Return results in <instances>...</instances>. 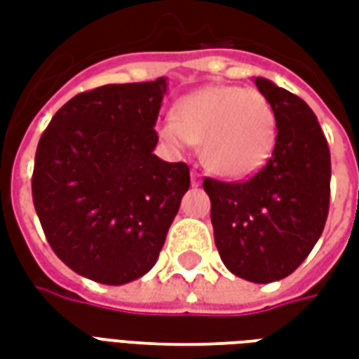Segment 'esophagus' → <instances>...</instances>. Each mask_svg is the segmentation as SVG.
<instances>
[{"label": "esophagus", "mask_w": 359, "mask_h": 359, "mask_svg": "<svg viewBox=\"0 0 359 359\" xmlns=\"http://www.w3.org/2000/svg\"><path fill=\"white\" fill-rule=\"evenodd\" d=\"M200 180H202V175L198 169H192V187H198L200 184Z\"/></svg>", "instance_id": "1"}]
</instances>
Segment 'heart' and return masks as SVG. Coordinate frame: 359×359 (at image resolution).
Masks as SVG:
<instances>
[{
  "label": "heart",
  "mask_w": 359,
  "mask_h": 359,
  "mask_svg": "<svg viewBox=\"0 0 359 359\" xmlns=\"http://www.w3.org/2000/svg\"><path fill=\"white\" fill-rule=\"evenodd\" d=\"M175 148L202 146L211 171L244 179L259 171L273 154L277 118L259 90L242 86H208L184 95L172 118L157 128Z\"/></svg>",
  "instance_id": "obj_1"
}]
</instances>
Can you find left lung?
<instances>
[{"mask_svg": "<svg viewBox=\"0 0 359 359\" xmlns=\"http://www.w3.org/2000/svg\"><path fill=\"white\" fill-rule=\"evenodd\" d=\"M277 118L269 161L238 182L203 179L215 246L226 269L250 283L288 277L323 233L331 200V151L302 97L256 79Z\"/></svg>", "mask_w": 359, "mask_h": 359, "instance_id": "obj_1", "label": "left lung"}]
</instances>
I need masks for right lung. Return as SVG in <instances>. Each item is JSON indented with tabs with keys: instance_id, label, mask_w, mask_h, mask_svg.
Listing matches in <instances>:
<instances>
[{
	"instance_id": "right-lung-1",
	"label": "right lung",
	"mask_w": 359,
	"mask_h": 359,
	"mask_svg": "<svg viewBox=\"0 0 359 359\" xmlns=\"http://www.w3.org/2000/svg\"><path fill=\"white\" fill-rule=\"evenodd\" d=\"M165 79L76 94L38 142L32 200L55 256L82 277L125 285L156 265L190 188L187 163L154 154Z\"/></svg>"
}]
</instances>
